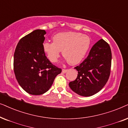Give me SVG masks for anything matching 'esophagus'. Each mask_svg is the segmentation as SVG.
<instances>
[{
	"label": "esophagus",
	"mask_w": 128,
	"mask_h": 128,
	"mask_svg": "<svg viewBox=\"0 0 128 128\" xmlns=\"http://www.w3.org/2000/svg\"><path fill=\"white\" fill-rule=\"evenodd\" d=\"M68 70H66V69H62V73H66V72H67Z\"/></svg>",
	"instance_id": "obj_1"
}]
</instances>
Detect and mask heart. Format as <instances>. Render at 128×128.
<instances>
[{
    "instance_id": "obj_1",
    "label": "heart",
    "mask_w": 128,
    "mask_h": 128,
    "mask_svg": "<svg viewBox=\"0 0 128 128\" xmlns=\"http://www.w3.org/2000/svg\"><path fill=\"white\" fill-rule=\"evenodd\" d=\"M53 42H45L43 50L48 58L56 62L62 55L72 65L81 62L89 50L91 39L87 35L75 32H61L52 37Z\"/></svg>"
}]
</instances>
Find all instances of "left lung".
Instances as JSON below:
<instances>
[{"label":"left lung","mask_w":128,"mask_h":128,"mask_svg":"<svg viewBox=\"0 0 128 128\" xmlns=\"http://www.w3.org/2000/svg\"><path fill=\"white\" fill-rule=\"evenodd\" d=\"M110 45L101 39L92 47L88 57L74 68L77 77L69 83L71 90L83 96H90L102 89L108 81L111 67Z\"/></svg>","instance_id":"1"}]
</instances>
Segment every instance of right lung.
Wrapping results in <instances>:
<instances>
[{"label":"right lung","instance_id":"right-lung-1","mask_svg":"<svg viewBox=\"0 0 128 128\" xmlns=\"http://www.w3.org/2000/svg\"><path fill=\"white\" fill-rule=\"evenodd\" d=\"M46 34L44 30H34L20 39L15 49V76L21 87L31 95L46 92L62 71L46 56L43 50Z\"/></svg>","mask_w":128,"mask_h":128}]
</instances>
